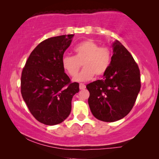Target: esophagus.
Wrapping results in <instances>:
<instances>
[{
	"mask_svg": "<svg viewBox=\"0 0 159 159\" xmlns=\"http://www.w3.org/2000/svg\"><path fill=\"white\" fill-rule=\"evenodd\" d=\"M85 88H86L85 84H84L82 83L80 84V90H84V89H85Z\"/></svg>",
	"mask_w": 159,
	"mask_h": 159,
	"instance_id": "obj_1",
	"label": "esophagus"
}]
</instances>
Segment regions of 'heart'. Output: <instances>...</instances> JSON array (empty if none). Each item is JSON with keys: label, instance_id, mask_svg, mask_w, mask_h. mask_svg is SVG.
I'll return each mask as SVG.
<instances>
[{"label": "heart", "instance_id": "heart-1", "mask_svg": "<svg viewBox=\"0 0 159 159\" xmlns=\"http://www.w3.org/2000/svg\"><path fill=\"white\" fill-rule=\"evenodd\" d=\"M75 56H64L62 66L71 76L77 75L82 64L84 68L74 78L77 82H85L95 75L101 76L106 72L111 61V53L107 48L100 47L93 40L80 43L75 48Z\"/></svg>", "mask_w": 159, "mask_h": 159}]
</instances>
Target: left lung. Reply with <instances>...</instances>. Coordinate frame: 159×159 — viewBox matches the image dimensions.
<instances>
[{"label":"left lung","instance_id":"obj_1","mask_svg":"<svg viewBox=\"0 0 159 159\" xmlns=\"http://www.w3.org/2000/svg\"><path fill=\"white\" fill-rule=\"evenodd\" d=\"M111 47V61L103 79L86 86L91 112L106 122L118 121L129 114L141 85L140 70L129 52L118 40L113 42Z\"/></svg>","mask_w":159,"mask_h":159}]
</instances>
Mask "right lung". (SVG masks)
<instances>
[{
	"instance_id": "1",
	"label": "right lung",
	"mask_w": 159,
	"mask_h": 159,
	"mask_svg": "<svg viewBox=\"0 0 159 159\" xmlns=\"http://www.w3.org/2000/svg\"><path fill=\"white\" fill-rule=\"evenodd\" d=\"M75 34L60 35L40 43L30 54L21 77V93L30 111L40 122L56 125L71 110L79 83H71L62 58Z\"/></svg>"
}]
</instances>
